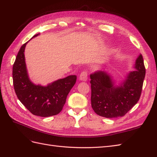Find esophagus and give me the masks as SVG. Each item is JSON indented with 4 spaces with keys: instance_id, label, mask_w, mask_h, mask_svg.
I'll list each match as a JSON object with an SVG mask.
<instances>
[{
    "instance_id": "esophagus-1",
    "label": "esophagus",
    "mask_w": 157,
    "mask_h": 157,
    "mask_svg": "<svg viewBox=\"0 0 157 157\" xmlns=\"http://www.w3.org/2000/svg\"><path fill=\"white\" fill-rule=\"evenodd\" d=\"M88 78V73L86 71H82L79 76V78L81 81H86Z\"/></svg>"
}]
</instances>
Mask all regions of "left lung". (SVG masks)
I'll use <instances>...</instances> for the list:
<instances>
[{"label":"left lung","instance_id":"8db88e82","mask_svg":"<svg viewBox=\"0 0 157 157\" xmlns=\"http://www.w3.org/2000/svg\"><path fill=\"white\" fill-rule=\"evenodd\" d=\"M134 68L118 86L115 85L108 71L90 75L91 104L97 115L109 118L123 117L139 101L145 75L141 54L136 59Z\"/></svg>","mask_w":157,"mask_h":157}]
</instances>
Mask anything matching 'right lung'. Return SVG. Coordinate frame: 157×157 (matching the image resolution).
<instances>
[{
    "mask_svg": "<svg viewBox=\"0 0 157 157\" xmlns=\"http://www.w3.org/2000/svg\"><path fill=\"white\" fill-rule=\"evenodd\" d=\"M27 42L21 46L13 65V84L17 97L33 115L42 117L58 115L62 110L67 95L76 82L77 76L69 75L46 86L31 82L24 55Z\"/></svg>",
    "mask_w": 157,
    "mask_h": 157,
    "instance_id": "1",
    "label": "right lung"
}]
</instances>
